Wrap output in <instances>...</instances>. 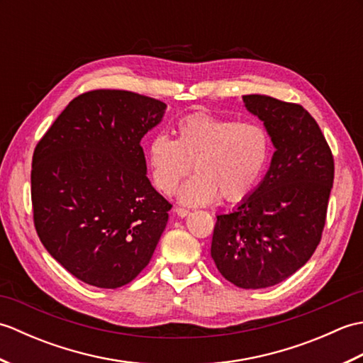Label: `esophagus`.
Returning a JSON list of instances; mask_svg holds the SVG:
<instances>
[{
  "instance_id": "esophagus-1",
  "label": "esophagus",
  "mask_w": 363,
  "mask_h": 363,
  "mask_svg": "<svg viewBox=\"0 0 363 363\" xmlns=\"http://www.w3.org/2000/svg\"><path fill=\"white\" fill-rule=\"evenodd\" d=\"M174 213L177 215V217H181V218H184V217H187V215L190 213V211H187V209H184V207H176V209H174Z\"/></svg>"
}]
</instances>
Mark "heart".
I'll return each instance as SVG.
<instances>
[{
  "mask_svg": "<svg viewBox=\"0 0 363 363\" xmlns=\"http://www.w3.org/2000/svg\"><path fill=\"white\" fill-rule=\"evenodd\" d=\"M272 146V135L260 121L190 113L177 123V138L154 134L146 157L154 186L165 195L195 164L198 174L179 189V199L201 206L220 194L226 201L250 195L269 164Z\"/></svg>",
  "mask_w": 363,
  "mask_h": 363,
  "instance_id": "b5f03b06",
  "label": "heart"
}]
</instances>
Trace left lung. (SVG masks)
<instances>
[{"label":"left lung","instance_id":"8db88e82","mask_svg":"<svg viewBox=\"0 0 363 363\" xmlns=\"http://www.w3.org/2000/svg\"><path fill=\"white\" fill-rule=\"evenodd\" d=\"M243 103L264 121L276 151L259 187L233 212L217 215L211 256L237 287L265 289L298 272L317 250L334 157L303 106L267 95H245Z\"/></svg>","mask_w":363,"mask_h":363}]
</instances>
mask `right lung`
<instances>
[{"instance_id": "add662e5", "label": "right lung", "mask_w": 363, "mask_h": 363, "mask_svg": "<svg viewBox=\"0 0 363 363\" xmlns=\"http://www.w3.org/2000/svg\"><path fill=\"white\" fill-rule=\"evenodd\" d=\"M165 109L134 91H86L35 146L30 199L37 235L82 282L117 289L150 264L172 204L146 177L140 140Z\"/></svg>"}]
</instances>
